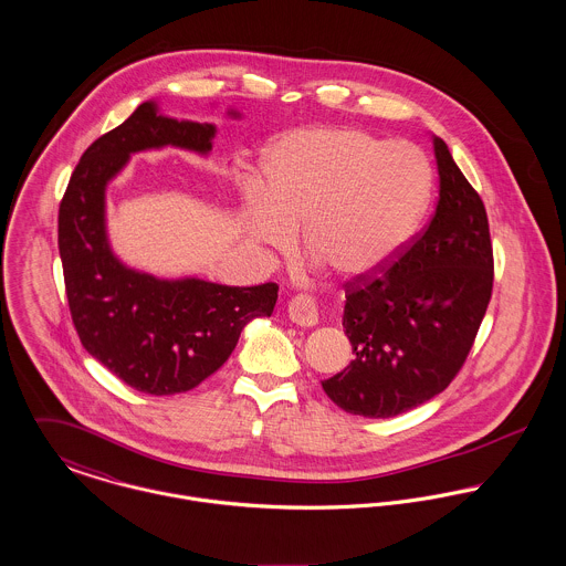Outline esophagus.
<instances>
[{"mask_svg":"<svg viewBox=\"0 0 566 566\" xmlns=\"http://www.w3.org/2000/svg\"><path fill=\"white\" fill-rule=\"evenodd\" d=\"M289 316L302 327H312L318 323V305L310 295H295L289 302Z\"/></svg>","mask_w":566,"mask_h":566,"instance_id":"1","label":"esophagus"}]
</instances>
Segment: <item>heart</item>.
<instances>
[{"label":"heart","mask_w":566,"mask_h":566,"mask_svg":"<svg viewBox=\"0 0 566 566\" xmlns=\"http://www.w3.org/2000/svg\"><path fill=\"white\" fill-rule=\"evenodd\" d=\"M264 200L250 232L286 250L304 228L305 254L343 280H366L398 259L427 216L433 175L420 148L361 129H312L264 159Z\"/></svg>","instance_id":"obj_1"}]
</instances>
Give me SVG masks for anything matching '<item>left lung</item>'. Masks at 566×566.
Segmentation results:
<instances>
[{"instance_id":"1","label":"left lung","mask_w":566,"mask_h":566,"mask_svg":"<svg viewBox=\"0 0 566 566\" xmlns=\"http://www.w3.org/2000/svg\"><path fill=\"white\" fill-rule=\"evenodd\" d=\"M436 216L388 269L345 284L353 361L321 381L347 413L391 418L446 390L474 347L493 291V245L479 191L433 137Z\"/></svg>"}]
</instances>
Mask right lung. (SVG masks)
Instances as JSON below:
<instances>
[{
  "label": "right lung",
  "mask_w": 566,
  "mask_h": 566,
  "mask_svg": "<svg viewBox=\"0 0 566 566\" xmlns=\"http://www.w3.org/2000/svg\"><path fill=\"white\" fill-rule=\"evenodd\" d=\"M213 125L172 120L142 103L116 129L87 146L57 213V248L71 318L87 353L133 390H193L223 366L243 327L271 316L277 284L221 286L157 280L127 269L105 234V187L130 153L166 144L209 153Z\"/></svg>",
  "instance_id": "obj_1"
}]
</instances>
